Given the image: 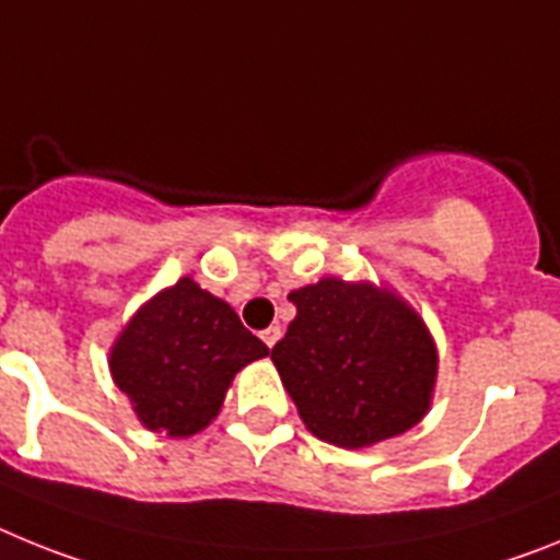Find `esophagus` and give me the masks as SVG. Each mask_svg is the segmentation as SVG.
<instances>
[{"instance_id": "obj_1", "label": "esophagus", "mask_w": 560, "mask_h": 560, "mask_svg": "<svg viewBox=\"0 0 560 560\" xmlns=\"http://www.w3.org/2000/svg\"><path fill=\"white\" fill-rule=\"evenodd\" d=\"M279 338H281V327H267L265 332H261V340H265L270 349L276 347V340H279Z\"/></svg>"}]
</instances>
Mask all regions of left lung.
Returning a JSON list of instances; mask_svg holds the SVG:
<instances>
[{"label": "left lung", "mask_w": 560, "mask_h": 560, "mask_svg": "<svg viewBox=\"0 0 560 560\" xmlns=\"http://www.w3.org/2000/svg\"><path fill=\"white\" fill-rule=\"evenodd\" d=\"M287 299L295 318L270 361L310 434L338 448H372L428 415L440 354L400 293L327 276Z\"/></svg>", "instance_id": "8db88e82"}]
</instances>
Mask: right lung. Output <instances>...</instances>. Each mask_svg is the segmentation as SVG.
I'll return each mask as SVG.
<instances>
[{"label": "right lung", "mask_w": 560, "mask_h": 560, "mask_svg": "<svg viewBox=\"0 0 560 560\" xmlns=\"http://www.w3.org/2000/svg\"><path fill=\"white\" fill-rule=\"evenodd\" d=\"M267 352L228 301L183 276L126 320L109 347V374L140 425L186 440L217 420L236 372Z\"/></svg>", "instance_id": "right-lung-1"}]
</instances>
